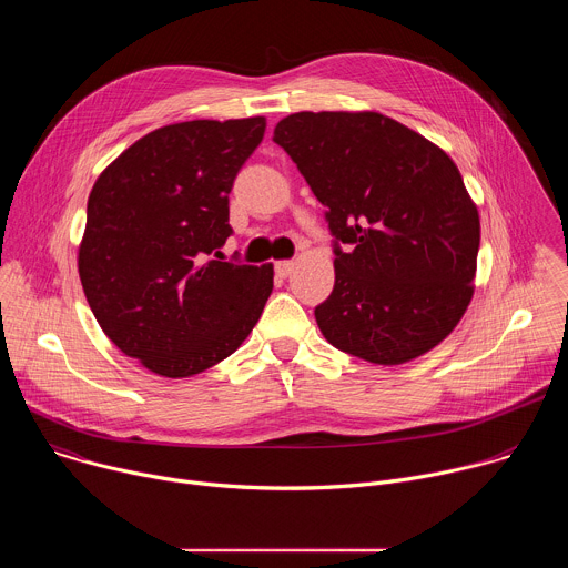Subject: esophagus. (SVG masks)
<instances>
[{"mask_svg": "<svg viewBox=\"0 0 568 568\" xmlns=\"http://www.w3.org/2000/svg\"><path fill=\"white\" fill-rule=\"evenodd\" d=\"M274 270H276L278 276L287 278V276L294 272V263H292V261H278V263L274 265Z\"/></svg>", "mask_w": 568, "mask_h": 568, "instance_id": "34e87169", "label": "esophagus"}]
</instances>
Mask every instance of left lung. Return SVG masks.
<instances>
[{"label":"left lung","mask_w":568,"mask_h":568,"mask_svg":"<svg viewBox=\"0 0 568 568\" xmlns=\"http://www.w3.org/2000/svg\"><path fill=\"white\" fill-rule=\"evenodd\" d=\"M274 141L335 235V287L314 307L323 337L382 366L438 346L471 301L480 242L452 156L379 112H296Z\"/></svg>","instance_id":"obj_1"}]
</instances>
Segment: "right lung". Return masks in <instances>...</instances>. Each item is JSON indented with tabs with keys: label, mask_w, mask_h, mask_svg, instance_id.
<instances>
[{
	"label": "right lung",
	"mask_w": 568,
	"mask_h": 568,
	"mask_svg": "<svg viewBox=\"0 0 568 568\" xmlns=\"http://www.w3.org/2000/svg\"><path fill=\"white\" fill-rule=\"evenodd\" d=\"M265 116L159 128L99 175L78 274L110 342L161 377H191L250 337L274 265L211 254L231 235L229 193L265 134Z\"/></svg>",
	"instance_id": "1"
}]
</instances>
